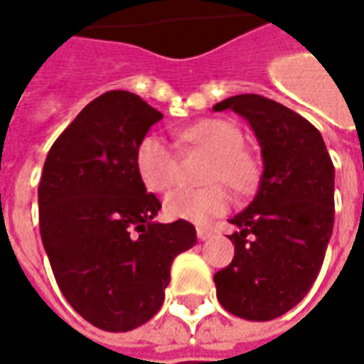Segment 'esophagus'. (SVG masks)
I'll return each mask as SVG.
<instances>
[{"label":"esophagus","instance_id":"obj_1","mask_svg":"<svg viewBox=\"0 0 364 364\" xmlns=\"http://www.w3.org/2000/svg\"><path fill=\"white\" fill-rule=\"evenodd\" d=\"M213 236V230H208V228H197V237L198 240H208V237Z\"/></svg>","mask_w":364,"mask_h":364}]
</instances>
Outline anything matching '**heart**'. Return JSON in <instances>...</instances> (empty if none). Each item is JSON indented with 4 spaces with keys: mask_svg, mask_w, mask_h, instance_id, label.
Instances as JSON below:
<instances>
[{
    "mask_svg": "<svg viewBox=\"0 0 364 364\" xmlns=\"http://www.w3.org/2000/svg\"><path fill=\"white\" fill-rule=\"evenodd\" d=\"M179 140L191 148L213 154L200 189H175L166 197V210L173 218L205 224L220 216L232 205V195L224 182L236 193H250L257 183L259 166L252 151L245 150L242 130L226 119H203L179 132ZM138 177L150 191L164 193L177 181L179 161L169 144L158 134L144 136L134 154Z\"/></svg>",
    "mask_w": 364,
    "mask_h": 364,
    "instance_id": "1",
    "label": "heart"
}]
</instances>
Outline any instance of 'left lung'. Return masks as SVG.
Segmentation results:
<instances>
[{
    "label": "left lung",
    "instance_id": "8db88e82",
    "mask_svg": "<svg viewBox=\"0 0 364 364\" xmlns=\"http://www.w3.org/2000/svg\"><path fill=\"white\" fill-rule=\"evenodd\" d=\"M242 114L263 156L259 191L232 218L237 232L228 267L214 274L216 296L237 318L267 321L302 300L320 273L333 230L336 169L320 130L263 95L214 105Z\"/></svg>",
    "mask_w": 364,
    "mask_h": 364
}]
</instances>
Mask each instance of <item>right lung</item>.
Instances as JSON below:
<instances>
[{
    "label": "right lung",
    "instance_id": "right-lung-1",
    "mask_svg": "<svg viewBox=\"0 0 364 364\" xmlns=\"http://www.w3.org/2000/svg\"><path fill=\"white\" fill-rule=\"evenodd\" d=\"M164 114L130 91L93 99L56 138L38 185L41 237L62 294L105 331L142 326L164 304L169 269L197 244L187 220L154 222L134 154Z\"/></svg>",
    "mask_w": 364,
    "mask_h": 364
}]
</instances>
